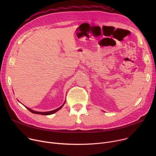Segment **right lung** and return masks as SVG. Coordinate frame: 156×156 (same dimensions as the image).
<instances>
[{
	"mask_svg": "<svg viewBox=\"0 0 156 156\" xmlns=\"http://www.w3.org/2000/svg\"><path fill=\"white\" fill-rule=\"evenodd\" d=\"M65 102H66V101H65ZM65 102H64V104L61 106V107H59V108H57V109H55V110H53V111H48V112H38V111H34V110H32V109H30V108L26 107V106H25V107H26L30 112H31L32 113L38 114H42V115H51V114H52L55 113V112H57V111H59V109H61L62 108V106L64 105Z\"/></svg>",
	"mask_w": 156,
	"mask_h": 156,
	"instance_id": "1",
	"label": "right lung"
}]
</instances>
